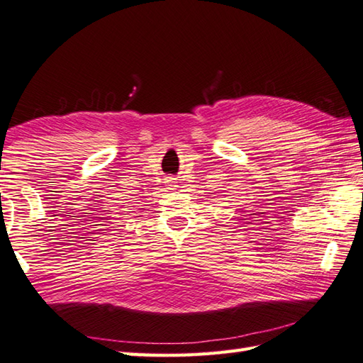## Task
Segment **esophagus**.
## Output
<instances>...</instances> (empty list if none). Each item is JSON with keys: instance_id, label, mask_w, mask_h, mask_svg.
I'll list each match as a JSON object with an SVG mask.
<instances>
[{"instance_id": "1", "label": "esophagus", "mask_w": 363, "mask_h": 363, "mask_svg": "<svg viewBox=\"0 0 363 363\" xmlns=\"http://www.w3.org/2000/svg\"><path fill=\"white\" fill-rule=\"evenodd\" d=\"M166 183H167V186H169V189H174V188H177V184H175L177 182H174V179H169V180L166 182Z\"/></svg>"}]
</instances>
